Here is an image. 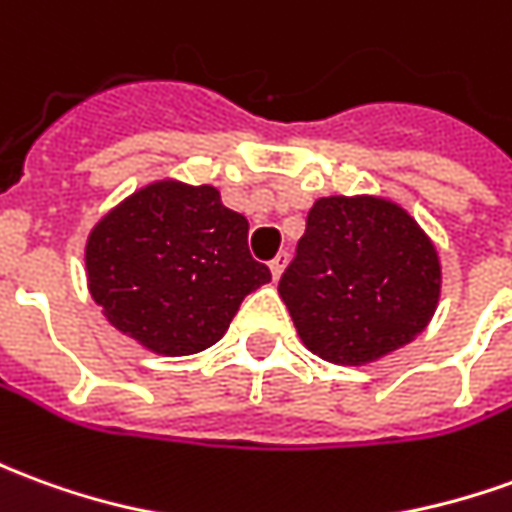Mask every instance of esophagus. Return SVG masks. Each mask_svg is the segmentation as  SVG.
<instances>
[{"label":"esophagus","instance_id":"esophagus-1","mask_svg":"<svg viewBox=\"0 0 512 512\" xmlns=\"http://www.w3.org/2000/svg\"><path fill=\"white\" fill-rule=\"evenodd\" d=\"M285 266H288V252H280V255L274 257L271 263H268V268H271V277L274 280H280L282 271H285Z\"/></svg>","mask_w":512,"mask_h":512}]
</instances>
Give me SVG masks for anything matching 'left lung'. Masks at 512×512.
Segmentation results:
<instances>
[{"label": "left lung", "mask_w": 512, "mask_h": 512, "mask_svg": "<svg viewBox=\"0 0 512 512\" xmlns=\"http://www.w3.org/2000/svg\"><path fill=\"white\" fill-rule=\"evenodd\" d=\"M280 296L313 355L366 366L430 324L441 299V257L391 199L321 196L307 213Z\"/></svg>", "instance_id": "obj_1"}]
</instances>
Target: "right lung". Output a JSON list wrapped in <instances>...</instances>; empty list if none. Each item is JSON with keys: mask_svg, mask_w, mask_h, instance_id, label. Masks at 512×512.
Instances as JSON below:
<instances>
[{"mask_svg": "<svg viewBox=\"0 0 512 512\" xmlns=\"http://www.w3.org/2000/svg\"><path fill=\"white\" fill-rule=\"evenodd\" d=\"M246 238L249 221L221 205L219 188L152 182L88 235V291L149 352L196 355L221 341L246 293L271 280Z\"/></svg>", "mask_w": 512, "mask_h": 512, "instance_id": "add662e5", "label": "right lung"}]
</instances>
